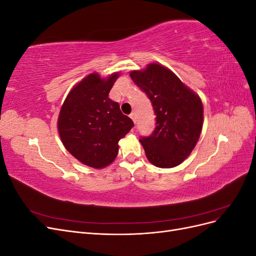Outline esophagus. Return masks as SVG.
Masks as SVG:
<instances>
[{
    "instance_id": "34e87169",
    "label": "esophagus",
    "mask_w": 256,
    "mask_h": 256,
    "mask_svg": "<svg viewBox=\"0 0 256 256\" xmlns=\"http://www.w3.org/2000/svg\"><path fill=\"white\" fill-rule=\"evenodd\" d=\"M129 116H130V118L132 120H134V122L136 124V113H134V112H132V113H131Z\"/></svg>"
}]
</instances>
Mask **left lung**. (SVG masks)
I'll use <instances>...</instances> for the list:
<instances>
[{"label": "left lung", "instance_id": "left-lung-1", "mask_svg": "<svg viewBox=\"0 0 256 256\" xmlns=\"http://www.w3.org/2000/svg\"><path fill=\"white\" fill-rule=\"evenodd\" d=\"M152 104L156 128L140 138L150 164L162 168L180 166L194 148L203 127V104L168 68L157 63L130 72Z\"/></svg>", "mask_w": 256, "mask_h": 256}]
</instances>
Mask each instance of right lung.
Listing matches in <instances>:
<instances>
[{"label": "right lung", "mask_w": 256, "mask_h": 256, "mask_svg": "<svg viewBox=\"0 0 256 256\" xmlns=\"http://www.w3.org/2000/svg\"><path fill=\"white\" fill-rule=\"evenodd\" d=\"M120 72L100 78L90 74L74 85L60 108L58 129L62 143L83 164L102 168L114 161L118 141L134 127L109 92Z\"/></svg>", "instance_id": "1"}]
</instances>
